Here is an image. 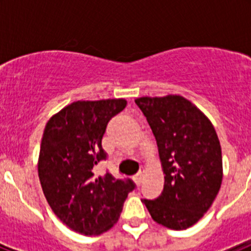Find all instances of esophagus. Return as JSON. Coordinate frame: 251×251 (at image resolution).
Masks as SVG:
<instances>
[{"label": "esophagus", "instance_id": "34e87169", "mask_svg": "<svg viewBox=\"0 0 251 251\" xmlns=\"http://www.w3.org/2000/svg\"><path fill=\"white\" fill-rule=\"evenodd\" d=\"M143 176H145V171H139L138 174H137L136 176L133 177V178H134V181H136V183L138 186L142 183V179H143Z\"/></svg>", "mask_w": 251, "mask_h": 251}]
</instances>
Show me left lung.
Returning <instances> with one entry per match:
<instances>
[{
  "label": "left lung",
  "instance_id": "1",
  "mask_svg": "<svg viewBox=\"0 0 251 251\" xmlns=\"http://www.w3.org/2000/svg\"><path fill=\"white\" fill-rule=\"evenodd\" d=\"M136 104L157 141L163 191L142 199L156 223L172 230L195 225L211 207L223 182L220 141L210 119L181 95L142 97Z\"/></svg>",
  "mask_w": 251,
  "mask_h": 251
}]
</instances>
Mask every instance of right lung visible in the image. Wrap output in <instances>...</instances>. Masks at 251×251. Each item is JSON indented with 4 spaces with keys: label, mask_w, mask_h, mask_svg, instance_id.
Returning <instances> with one entry per match:
<instances>
[{
    "label": "right lung",
    "mask_w": 251,
    "mask_h": 251,
    "mask_svg": "<svg viewBox=\"0 0 251 251\" xmlns=\"http://www.w3.org/2000/svg\"><path fill=\"white\" fill-rule=\"evenodd\" d=\"M127 105L126 99L77 100L52 115L44 130L37 170L54 214L83 235H100L119 219L132 179L95 174L106 159L101 138L106 124Z\"/></svg>",
    "instance_id": "obj_1"
}]
</instances>
